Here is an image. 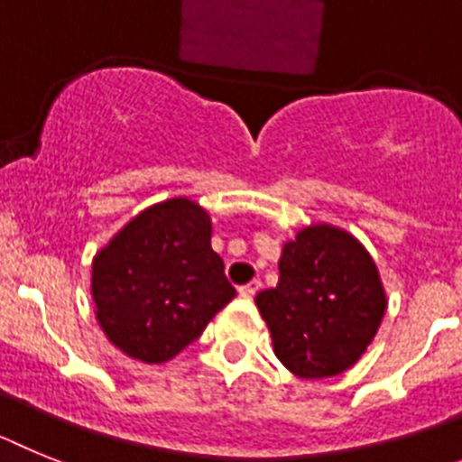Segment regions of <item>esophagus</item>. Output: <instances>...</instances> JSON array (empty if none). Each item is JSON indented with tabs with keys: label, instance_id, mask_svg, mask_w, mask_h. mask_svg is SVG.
<instances>
[{
	"label": "esophagus",
	"instance_id": "obj_1",
	"mask_svg": "<svg viewBox=\"0 0 462 462\" xmlns=\"http://www.w3.org/2000/svg\"><path fill=\"white\" fill-rule=\"evenodd\" d=\"M260 286H263V283H260L258 279H254L251 283H246V286L239 288V295H244V298H254L255 292L260 291Z\"/></svg>",
	"mask_w": 462,
	"mask_h": 462
}]
</instances>
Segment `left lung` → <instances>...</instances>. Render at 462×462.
<instances>
[{"label":"left lung","instance_id":"1","mask_svg":"<svg viewBox=\"0 0 462 462\" xmlns=\"http://www.w3.org/2000/svg\"><path fill=\"white\" fill-rule=\"evenodd\" d=\"M276 358L302 379L346 372L374 339L388 300L367 248L328 223L283 244L276 288L255 295Z\"/></svg>","mask_w":462,"mask_h":462}]
</instances>
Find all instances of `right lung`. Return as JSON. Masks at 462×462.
Here are the masks:
<instances>
[{
  "instance_id": "obj_1",
  "label": "right lung",
  "mask_w": 462,
  "mask_h": 462,
  "mask_svg": "<svg viewBox=\"0 0 462 462\" xmlns=\"http://www.w3.org/2000/svg\"><path fill=\"white\" fill-rule=\"evenodd\" d=\"M95 319L134 360L167 363L236 295L211 248L207 208L171 198L136 214L92 258Z\"/></svg>"
}]
</instances>
